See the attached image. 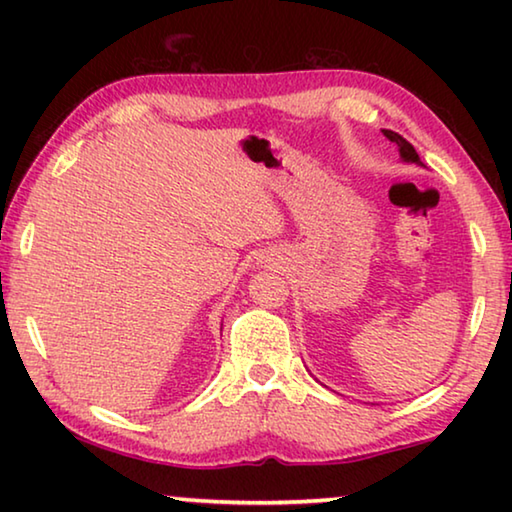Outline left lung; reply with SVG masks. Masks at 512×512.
<instances>
[{
    "label": "left lung",
    "mask_w": 512,
    "mask_h": 512,
    "mask_svg": "<svg viewBox=\"0 0 512 512\" xmlns=\"http://www.w3.org/2000/svg\"><path fill=\"white\" fill-rule=\"evenodd\" d=\"M384 135L388 137V140L397 144V149H400V158H402L404 162H413V164H420V167H422V160H420V155L415 153L413 144L406 142L400 133H395V131H384Z\"/></svg>",
    "instance_id": "obj_1"
}]
</instances>
